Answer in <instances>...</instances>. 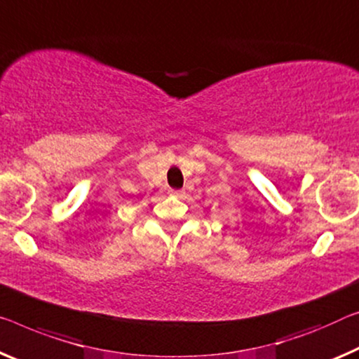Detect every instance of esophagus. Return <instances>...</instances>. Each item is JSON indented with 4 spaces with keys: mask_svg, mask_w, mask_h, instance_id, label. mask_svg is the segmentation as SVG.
I'll list each match as a JSON object with an SVG mask.
<instances>
[{
    "mask_svg": "<svg viewBox=\"0 0 359 359\" xmlns=\"http://www.w3.org/2000/svg\"><path fill=\"white\" fill-rule=\"evenodd\" d=\"M168 194H170V196H176V197H178V196L181 194V191H176V189H170V191H168Z\"/></svg>",
    "mask_w": 359,
    "mask_h": 359,
    "instance_id": "esophagus-1",
    "label": "esophagus"
}]
</instances>
